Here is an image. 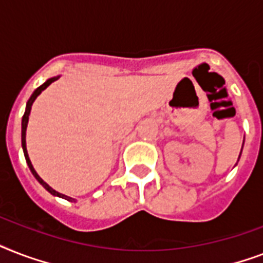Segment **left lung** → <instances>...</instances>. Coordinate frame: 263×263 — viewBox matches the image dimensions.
<instances>
[{
  "label": "left lung",
  "instance_id": "obj_1",
  "mask_svg": "<svg viewBox=\"0 0 263 263\" xmlns=\"http://www.w3.org/2000/svg\"><path fill=\"white\" fill-rule=\"evenodd\" d=\"M241 148H243V147H241ZM239 157H240V156H239Z\"/></svg>",
  "mask_w": 263,
  "mask_h": 263
}]
</instances>
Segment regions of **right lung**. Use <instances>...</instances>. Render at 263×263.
<instances>
[{
	"mask_svg": "<svg viewBox=\"0 0 263 263\" xmlns=\"http://www.w3.org/2000/svg\"><path fill=\"white\" fill-rule=\"evenodd\" d=\"M60 76H54V78H50V79H47L45 83L42 84V86H39L36 90L32 92V95L30 97V99H28V102H27V106H26V111H24V116H23V120H22V146H23V152H24V157H26V161H27V165H28V168H30L31 173L34 175V177L36 180H38L39 183L42 184L43 187L46 188L47 191L50 192L51 195H55V196H60V198H64V199H67V200H73V198H71V196H67V195H64V194H60V192H57L55 190H53V188L49 185L47 183H45L41 177H39V175L36 172H35V169L34 166H32V164H31V161H30V157H28V153H27V146H26V131H27V124H28V117H30V111H31V106H32V103H34V101L36 99V97H38L41 92H42L43 90L46 87H49L53 82H55V80L59 79Z\"/></svg>",
	"mask_w": 263,
	"mask_h": 263,
	"instance_id": "obj_1",
	"label": "right lung"
}]
</instances>
